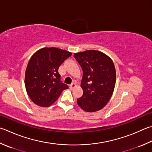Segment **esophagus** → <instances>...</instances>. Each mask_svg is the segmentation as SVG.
Returning <instances> with one entry per match:
<instances>
[{
  "instance_id": "obj_1",
  "label": "esophagus",
  "mask_w": 152,
  "mask_h": 152,
  "mask_svg": "<svg viewBox=\"0 0 152 152\" xmlns=\"http://www.w3.org/2000/svg\"><path fill=\"white\" fill-rule=\"evenodd\" d=\"M76 86V83H72V84H70V89H73V88H74Z\"/></svg>"
}]
</instances>
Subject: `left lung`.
<instances>
[{
    "label": "left lung",
    "mask_w": 152,
    "mask_h": 152,
    "mask_svg": "<svg viewBox=\"0 0 152 152\" xmlns=\"http://www.w3.org/2000/svg\"><path fill=\"white\" fill-rule=\"evenodd\" d=\"M74 56L83 71L80 86L84 93L77 99V104L84 111H98L114 92L116 81L114 62L107 55L96 50L76 52Z\"/></svg>",
    "instance_id": "1"
}]
</instances>
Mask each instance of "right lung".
<instances>
[{"label":"right lung","instance_id":"1","mask_svg":"<svg viewBox=\"0 0 152 152\" xmlns=\"http://www.w3.org/2000/svg\"><path fill=\"white\" fill-rule=\"evenodd\" d=\"M72 54L55 47L40 48L33 54L25 71L26 92L38 106L49 107L56 102L68 85L60 80L58 68Z\"/></svg>","mask_w":152,"mask_h":152}]
</instances>
